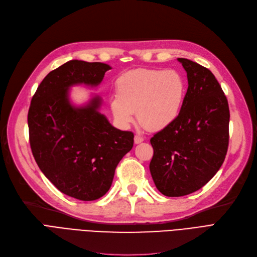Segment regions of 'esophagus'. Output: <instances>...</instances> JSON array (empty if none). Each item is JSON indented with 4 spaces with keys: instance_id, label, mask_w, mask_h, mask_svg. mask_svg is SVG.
<instances>
[{
    "instance_id": "1",
    "label": "esophagus",
    "mask_w": 257,
    "mask_h": 257,
    "mask_svg": "<svg viewBox=\"0 0 257 257\" xmlns=\"http://www.w3.org/2000/svg\"><path fill=\"white\" fill-rule=\"evenodd\" d=\"M144 141V138L143 137H141V136H139V135H136L135 136V143L136 144H140V143H142V142Z\"/></svg>"
}]
</instances>
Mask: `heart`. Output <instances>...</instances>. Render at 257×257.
Here are the masks:
<instances>
[{
	"label": "heart",
	"mask_w": 257,
	"mask_h": 257,
	"mask_svg": "<svg viewBox=\"0 0 257 257\" xmlns=\"http://www.w3.org/2000/svg\"><path fill=\"white\" fill-rule=\"evenodd\" d=\"M116 97L111 111L119 125L127 127L137 111L145 129L159 131L172 125L181 113L186 82L177 71L138 69L122 74L116 80Z\"/></svg>",
	"instance_id": "1"
}]
</instances>
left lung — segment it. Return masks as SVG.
I'll return each mask as SVG.
<instances>
[{"mask_svg":"<svg viewBox=\"0 0 257 257\" xmlns=\"http://www.w3.org/2000/svg\"><path fill=\"white\" fill-rule=\"evenodd\" d=\"M188 88L179 117L150 139L151 177L167 197H181L204 186L221 167L229 147V103L214 74L178 58Z\"/></svg>","mask_w":257,"mask_h":257,"instance_id":"obj_1","label":"left lung"}]
</instances>
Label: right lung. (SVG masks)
Segmentation results:
<instances>
[{
    "mask_svg": "<svg viewBox=\"0 0 257 257\" xmlns=\"http://www.w3.org/2000/svg\"><path fill=\"white\" fill-rule=\"evenodd\" d=\"M110 65L71 60L50 72L31 101L27 122L33 156L44 176L70 197L92 201L112 184L119 161L134 146L131 131L114 128L97 109L100 98L75 108L73 84L97 85Z\"/></svg>",
    "mask_w": 257,
    "mask_h": 257,
    "instance_id": "obj_1",
    "label": "right lung"
}]
</instances>
